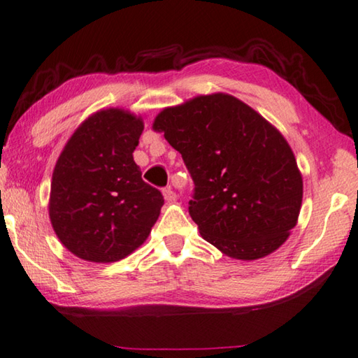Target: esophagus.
I'll use <instances>...</instances> for the list:
<instances>
[{
  "label": "esophagus",
  "mask_w": 358,
  "mask_h": 358,
  "mask_svg": "<svg viewBox=\"0 0 358 358\" xmlns=\"http://www.w3.org/2000/svg\"><path fill=\"white\" fill-rule=\"evenodd\" d=\"M163 196H165V199H166L168 203H174L176 199H178V195H176V193L173 192L171 187H166V189L163 190Z\"/></svg>",
  "instance_id": "esophagus-1"
}]
</instances>
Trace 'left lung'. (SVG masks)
<instances>
[{
  "instance_id": "obj_1",
  "label": "left lung",
  "mask_w": 358,
  "mask_h": 358,
  "mask_svg": "<svg viewBox=\"0 0 358 358\" xmlns=\"http://www.w3.org/2000/svg\"><path fill=\"white\" fill-rule=\"evenodd\" d=\"M195 184L189 212L203 239L229 258L273 253L297 224L303 180L285 136L229 94L198 96L157 115Z\"/></svg>"
}]
</instances>
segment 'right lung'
Instances as JSON below:
<instances>
[{"label":"right lung","instance_id":"obj_1","mask_svg":"<svg viewBox=\"0 0 358 358\" xmlns=\"http://www.w3.org/2000/svg\"><path fill=\"white\" fill-rule=\"evenodd\" d=\"M143 129L134 113L100 110L80 124L56 162L50 222L80 259H124L143 245L160 215L162 193L144 182L134 160Z\"/></svg>","mask_w":358,"mask_h":358}]
</instances>
